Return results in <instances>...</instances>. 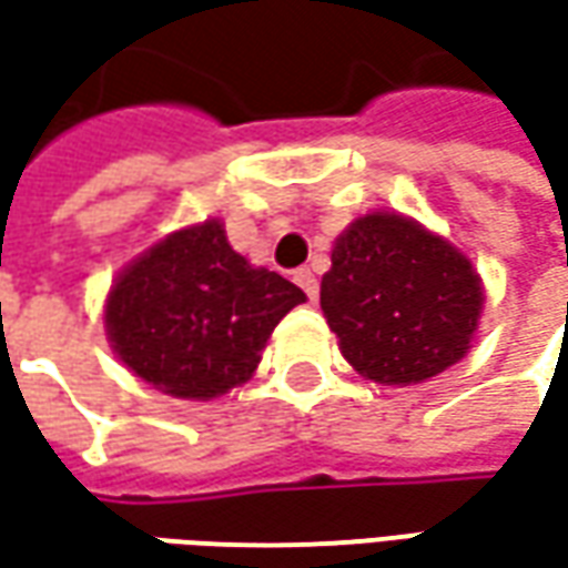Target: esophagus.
Listing matches in <instances>:
<instances>
[{"instance_id": "obj_1", "label": "esophagus", "mask_w": 568, "mask_h": 568, "mask_svg": "<svg viewBox=\"0 0 568 568\" xmlns=\"http://www.w3.org/2000/svg\"><path fill=\"white\" fill-rule=\"evenodd\" d=\"M294 281L303 287V294L310 296V300H316L318 296V277L310 268H296Z\"/></svg>"}]
</instances>
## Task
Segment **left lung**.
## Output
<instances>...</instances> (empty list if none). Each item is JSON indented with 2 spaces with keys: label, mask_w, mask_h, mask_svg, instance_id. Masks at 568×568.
<instances>
[{
  "label": "left lung",
  "mask_w": 568,
  "mask_h": 568,
  "mask_svg": "<svg viewBox=\"0 0 568 568\" xmlns=\"http://www.w3.org/2000/svg\"><path fill=\"white\" fill-rule=\"evenodd\" d=\"M318 300L361 376L417 385L470 351L484 284L448 240L404 214L373 211L335 240Z\"/></svg>",
  "instance_id": "obj_1"
}]
</instances>
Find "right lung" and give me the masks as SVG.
<instances>
[{
    "instance_id": "right-lung-1",
    "label": "right lung",
    "mask_w": 568,
    "mask_h": 568,
    "mask_svg": "<svg viewBox=\"0 0 568 568\" xmlns=\"http://www.w3.org/2000/svg\"><path fill=\"white\" fill-rule=\"evenodd\" d=\"M303 300L287 277L250 265L211 217L129 262L106 294L103 325L139 379L207 402L250 379L274 325Z\"/></svg>"
}]
</instances>
